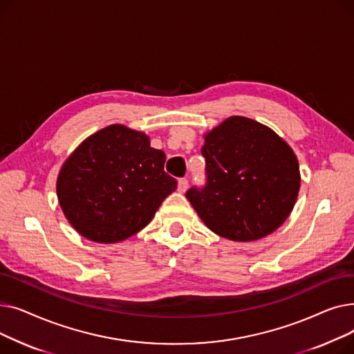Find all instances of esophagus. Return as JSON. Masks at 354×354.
Instances as JSON below:
<instances>
[{
	"label": "esophagus",
	"instance_id": "34e87169",
	"mask_svg": "<svg viewBox=\"0 0 354 354\" xmlns=\"http://www.w3.org/2000/svg\"><path fill=\"white\" fill-rule=\"evenodd\" d=\"M188 179L187 178H182V179H179L178 180V191L180 192V194H183V192H187V189H188Z\"/></svg>",
	"mask_w": 354,
	"mask_h": 354
}]
</instances>
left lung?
<instances>
[{"instance_id":"8db88e82","label":"left lung","mask_w":354,"mask_h":354,"mask_svg":"<svg viewBox=\"0 0 354 354\" xmlns=\"http://www.w3.org/2000/svg\"><path fill=\"white\" fill-rule=\"evenodd\" d=\"M201 152L207 182L187 198L212 232L248 243L281 227L299 195L300 167L274 130L232 116L205 135Z\"/></svg>"}]
</instances>
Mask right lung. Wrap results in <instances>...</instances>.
Returning a JSON list of instances; mask_svg holds the SVG:
<instances>
[{
  "label": "right lung",
  "mask_w": 354,
  "mask_h": 354,
  "mask_svg": "<svg viewBox=\"0 0 354 354\" xmlns=\"http://www.w3.org/2000/svg\"><path fill=\"white\" fill-rule=\"evenodd\" d=\"M163 151L123 124L88 136L62 166L57 198L73 228L95 243H119L143 230L178 182Z\"/></svg>",
  "instance_id": "right-lung-1"
}]
</instances>
